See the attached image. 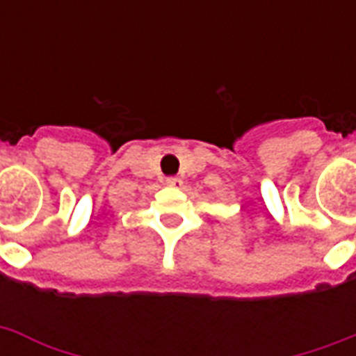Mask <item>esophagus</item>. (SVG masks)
Here are the masks:
<instances>
[{
  "instance_id": "1",
  "label": "esophagus",
  "mask_w": 356,
  "mask_h": 356,
  "mask_svg": "<svg viewBox=\"0 0 356 356\" xmlns=\"http://www.w3.org/2000/svg\"><path fill=\"white\" fill-rule=\"evenodd\" d=\"M166 184L168 186H173V188H181V186H183V181L179 177H168Z\"/></svg>"
}]
</instances>
